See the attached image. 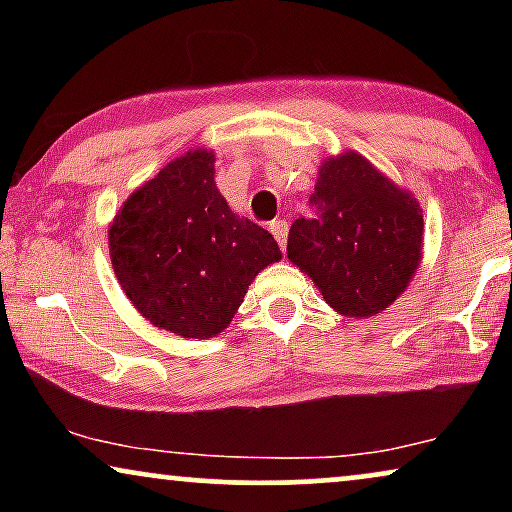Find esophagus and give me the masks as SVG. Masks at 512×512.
I'll list each match as a JSON object with an SVG mask.
<instances>
[{
	"label": "esophagus",
	"mask_w": 512,
	"mask_h": 512,
	"mask_svg": "<svg viewBox=\"0 0 512 512\" xmlns=\"http://www.w3.org/2000/svg\"><path fill=\"white\" fill-rule=\"evenodd\" d=\"M270 233L275 235L277 244H279V247L284 249V244H286V233H289V223H286V221H272V223H270Z\"/></svg>",
	"instance_id": "obj_1"
}]
</instances>
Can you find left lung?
Instances as JSON below:
<instances>
[{
  "label": "left lung",
  "mask_w": 512,
  "mask_h": 512,
  "mask_svg": "<svg viewBox=\"0 0 512 512\" xmlns=\"http://www.w3.org/2000/svg\"><path fill=\"white\" fill-rule=\"evenodd\" d=\"M310 205L312 219L300 216L289 230V261L347 317H373L394 303L422 261L417 198L347 151L324 160Z\"/></svg>",
  "instance_id": "left-lung-1"
}]
</instances>
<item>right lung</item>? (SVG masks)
Listing matches in <instances>:
<instances>
[{
  "mask_svg": "<svg viewBox=\"0 0 512 512\" xmlns=\"http://www.w3.org/2000/svg\"><path fill=\"white\" fill-rule=\"evenodd\" d=\"M109 254L146 321L200 340L221 333L258 272L282 258L268 230L228 207L207 149L167 163L125 200Z\"/></svg>",
  "mask_w": 512,
  "mask_h": 512,
  "instance_id": "1",
  "label": "right lung"
}]
</instances>
